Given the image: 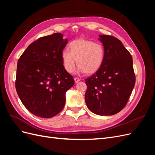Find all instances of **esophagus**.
I'll return each instance as SVG.
<instances>
[{"label": "esophagus", "instance_id": "obj_1", "mask_svg": "<svg viewBox=\"0 0 155 155\" xmlns=\"http://www.w3.org/2000/svg\"><path fill=\"white\" fill-rule=\"evenodd\" d=\"M79 81H80V79H79V78H74V81H75V83H78V82H79Z\"/></svg>", "mask_w": 155, "mask_h": 155}]
</instances>
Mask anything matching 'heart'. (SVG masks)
I'll return each instance as SVG.
<instances>
[{
    "instance_id": "obj_1",
    "label": "heart",
    "mask_w": 155,
    "mask_h": 155,
    "mask_svg": "<svg viewBox=\"0 0 155 155\" xmlns=\"http://www.w3.org/2000/svg\"><path fill=\"white\" fill-rule=\"evenodd\" d=\"M68 48L69 50H64L61 52L63 67L68 73L74 71L76 61L79 66L77 72L87 74L96 72L104 63L105 49L100 43L79 39L70 42Z\"/></svg>"
}]
</instances>
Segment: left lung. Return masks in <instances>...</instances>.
Returning a JSON list of instances; mask_svg holds the SVG:
<instances>
[{
    "label": "left lung",
    "instance_id": "1",
    "mask_svg": "<svg viewBox=\"0 0 155 155\" xmlns=\"http://www.w3.org/2000/svg\"><path fill=\"white\" fill-rule=\"evenodd\" d=\"M99 37L105 49V59L101 68L85 79V100L93 113L110 116L124 109L133 90V58L118 39L107 35Z\"/></svg>",
    "mask_w": 155,
    "mask_h": 155
}]
</instances>
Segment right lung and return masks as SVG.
Here are the masks:
<instances>
[{"instance_id":"add662e5","label":"right lung","mask_w":155,"mask_h":155,"mask_svg":"<svg viewBox=\"0 0 155 155\" xmlns=\"http://www.w3.org/2000/svg\"><path fill=\"white\" fill-rule=\"evenodd\" d=\"M67 43L60 33L41 37L28 46L18 60L17 94L37 116L49 118L59 113L65 104L66 92L74 85L61 60Z\"/></svg>"}]
</instances>
